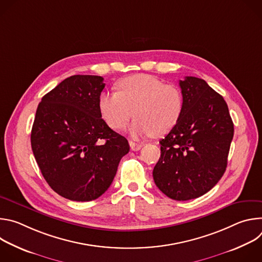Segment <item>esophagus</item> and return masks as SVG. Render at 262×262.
Listing matches in <instances>:
<instances>
[{"instance_id": "obj_1", "label": "esophagus", "mask_w": 262, "mask_h": 262, "mask_svg": "<svg viewBox=\"0 0 262 262\" xmlns=\"http://www.w3.org/2000/svg\"><path fill=\"white\" fill-rule=\"evenodd\" d=\"M129 146H130V149L134 151H138L140 150V149L144 146L143 143H136L134 141H129Z\"/></svg>"}]
</instances>
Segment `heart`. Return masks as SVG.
Instances as JSON below:
<instances>
[{"label": "heart", "instance_id": "b5f03b06", "mask_svg": "<svg viewBox=\"0 0 262 262\" xmlns=\"http://www.w3.org/2000/svg\"><path fill=\"white\" fill-rule=\"evenodd\" d=\"M117 89L118 92H104L98 98L99 114L110 127L122 129L135 115L130 126L134 137H161L179 122L184 103L176 86L165 85L148 74H135L121 80Z\"/></svg>", "mask_w": 262, "mask_h": 262}]
</instances>
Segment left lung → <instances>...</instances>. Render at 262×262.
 I'll use <instances>...</instances> for the list:
<instances>
[{
    "instance_id": "1",
    "label": "left lung",
    "mask_w": 262,
    "mask_h": 262,
    "mask_svg": "<svg viewBox=\"0 0 262 262\" xmlns=\"http://www.w3.org/2000/svg\"><path fill=\"white\" fill-rule=\"evenodd\" d=\"M179 86L182 115L160 141L152 175L166 196L186 201L210 191L225 173L234 127L226 101L204 80L185 77Z\"/></svg>"
}]
</instances>
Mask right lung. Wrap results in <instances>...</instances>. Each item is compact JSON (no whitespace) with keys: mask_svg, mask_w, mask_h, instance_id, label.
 Listing matches in <instances>:
<instances>
[{"mask_svg":"<svg viewBox=\"0 0 262 262\" xmlns=\"http://www.w3.org/2000/svg\"><path fill=\"white\" fill-rule=\"evenodd\" d=\"M98 76H72L47 93L36 111L31 146L51 188L72 201H92L113 181L127 140L102 120Z\"/></svg>","mask_w":262,"mask_h":262,"instance_id":"1","label":"right lung"}]
</instances>
